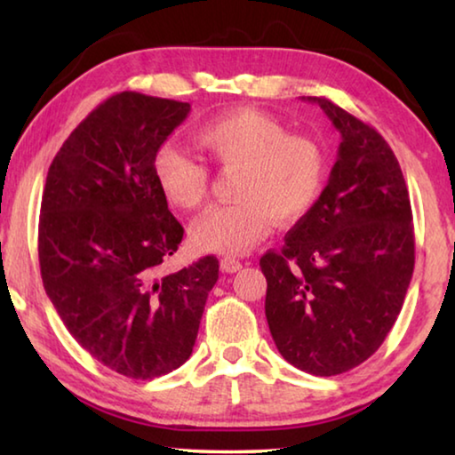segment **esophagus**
<instances>
[{
	"instance_id": "esophagus-1",
	"label": "esophagus",
	"mask_w": 455,
	"mask_h": 455,
	"mask_svg": "<svg viewBox=\"0 0 455 455\" xmlns=\"http://www.w3.org/2000/svg\"><path fill=\"white\" fill-rule=\"evenodd\" d=\"M220 268H222V273H236V271H241L243 268V263L241 260H236V259H233V257H225V259H220Z\"/></svg>"
}]
</instances>
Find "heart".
Returning a JSON list of instances; mask_svg holds the SVG:
<instances>
[{"label":"heart","mask_w":455,"mask_h":455,"mask_svg":"<svg viewBox=\"0 0 455 455\" xmlns=\"http://www.w3.org/2000/svg\"><path fill=\"white\" fill-rule=\"evenodd\" d=\"M200 148L225 171H238L235 203L214 206L190 227L196 249L243 255L271 233L273 222L295 225L319 203L327 180V156L317 140L289 134L271 114L230 110L198 130ZM163 195L180 209H198L209 196L211 174L203 160L174 144L152 160Z\"/></svg>","instance_id":"b5f03b06"}]
</instances>
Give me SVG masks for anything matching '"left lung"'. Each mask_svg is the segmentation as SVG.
I'll return each mask as SVG.
<instances>
[{"label": "left lung", "instance_id": "obj_1", "mask_svg": "<svg viewBox=\"0 0 455 455\" xmlns=\"http://www.w3.org/2000/svg\"><path fill=\"white\" fill-rule=\"evenodd\" d=\"M341 134L315 209L260 257L265 315L281 355L301 371H349L381 347L402 311L415 263L410 195L394 150L327 98Z\"/></svg>", "mask_w": 455, "mask_h": 455}]
</instances>
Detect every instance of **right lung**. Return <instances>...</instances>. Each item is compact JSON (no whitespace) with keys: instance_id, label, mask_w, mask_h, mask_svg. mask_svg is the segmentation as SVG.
Segmentation results:
<instances>
[{"instance_id":"1","label":"right lung","mask_w":455,"mask_h":455,"mask_svg":"<svg viewBox=\"0 0 455 455\" xmlns=\"http://www.w3.org/2000/svg\"><path fill=\"white\" fill-rule=\"evenodd\" d=\"M190 104L120 92L68 136L42 195L44 289L72 337L100 363L154 379L190 357L217 257L160 276L184 228L154 179V154Z\"/></svg>"}]
</instances>
